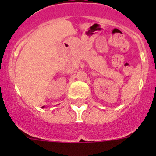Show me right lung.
Returning a JSON list of instances; mask_svg holds the SVG:
<instances>
[{
	"mask_svg": "<svg viewBox=\"0 0 156 156\" xmlns=\"http://www.w3.org/2000/svg\"><path fill=\"white\" fill-rule=\"evenodd\" d=\"M42 108H44V106H43V107H42Z\"/></svg>",
	"mask_w": 156,
	"mask_h": 156,
	"instance_id": "right-lung-1",
	"label": "right lung"
}]
</instances>
